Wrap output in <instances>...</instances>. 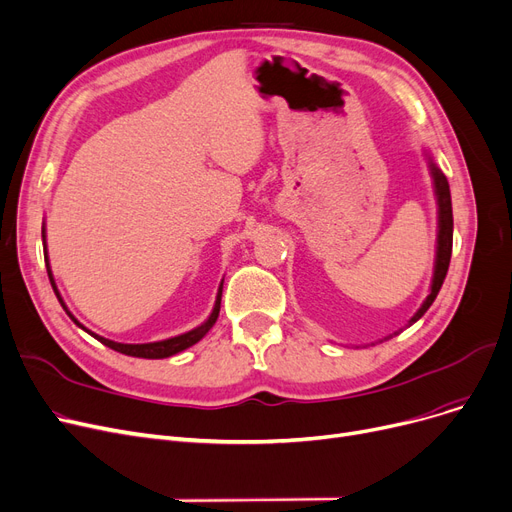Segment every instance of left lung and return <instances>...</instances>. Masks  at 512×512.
I'll list each match as a JSON object with an SVG mask.
<instances>
[{"label":"left lung","mask_w":512,"mask_h":512,"mask_svg":"<svg viewBox=\"0 0 512 512\" xmlns=\"http://www.w3.org/2000/svg\"><path fill=\"white\" fill-rule=\"evenodd\" d=\"M429 159V171L433 177V190H435V198H437V247H435V265H433V280H431V288L427 299L422 301V305L418 307L416 314L408 320V326H412L416 320H420L425 316V311L433 305L439 288L446 280L448 268H450V257H452V234H454V217H452V196H450V184L448 177L441 173V169L433 163L431 154H427ZM404 330V328H402ZM402 330H395L393 335H387L383 341L393 339L395 335H399ZM374 345V343H372Z\"/></svg>","instance_id":"obj_1"}]
</instances>
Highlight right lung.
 <instances>
[{
  "instance_id": "right-lung-1",
  "label": "right lung",
  "mask_w": 512,
  "mask_h": 512,
  "mask_svg": "<svg viewBox=\"0 0 512 512\" xmlns=\"http://www.w3.org/2000/svg\"><path fill=\"white\" fill-rule=\"evenodd\" d=\"M41 238H43V255H46V270H48V276H50V284H52V288H54V293H56V297H58V301H60L62 309L66 311V314H69V318H71L79 328H83V330L87 332V335H92V337H94V339H98L102 345H106V347H110V349H115V351H119V353L131 355V358H146V360H163V358H171V355L180 353V351H184V349L192 347L194 343L201 341V339L207 335V332L213 328V324H215V320H217V316H219L221 288H224V280H221V284H219V288H217V297H215V305H213L211 316H209L201 326H196V328H192V330L184 332V335H177V337H171V339H165V341H154V343H117V341L104 339V337L96 335V332L87 330V328H85V326H83V324H81V322L71 314L69 307L64 305V301H62V297H60V293H58V286H56V282H54L52 268H50L48 244H46V224H43V228H41Z\"/></svg>"
}]
</instances>
